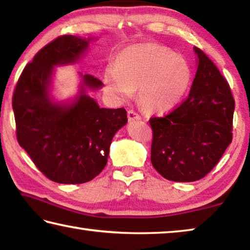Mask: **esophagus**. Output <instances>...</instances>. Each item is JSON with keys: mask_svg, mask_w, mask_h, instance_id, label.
Returning <instances> with one entry per match:
<instances>
[{"mask_svg": "<svg viewBox=\"0 0 250 250\" xmlns=\"http://www.w3.org/2000/svg\"><path fill=\"white\" fill-rule=\"evenodd\" d=\"M128 119H129V121L140 120V119H141V117L139 116L137 112H134L133 110H129V111H128Z\"/></svg>", "mask_w": 250, "mask_h": 250, "instance_id": "obj_1", "label": "esophagus"}]
</instances>
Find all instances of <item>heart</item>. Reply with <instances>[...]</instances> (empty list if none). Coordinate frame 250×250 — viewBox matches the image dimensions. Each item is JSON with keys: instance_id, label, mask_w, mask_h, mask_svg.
Listing matches in <instances>:
<instances>
[{"instance_id": "b5f03b06", "label": "heart", "mask_w": 250, "mask_h": 250, "mask_svg": "<svg viewBox=\"0 0 250 250\" xmlns=\"http://www.w3.org/2000/svg\"><path fill=\"white\" fill-rule=\"evenodd\" d=\"M191 79L186 59L155 43L126 47L118 56L117 65H109L104 76L110 94L119 100L130 99L135 88H140L141 105L152 113L174 109L188 91Z\"/></svg>"}]
</instances>
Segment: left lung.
<instances>
[{
  "label": "left lung",
  "mask_w": 250,
  "mask_h": 250,
  "mask_svg": "<svg viewBox=\"0 0 250 250\" xmlns=\"http://www.w3.org/2000/svg\"><path fill=\"white\" fill-rule=\"evenodd\" d=\"M197 71L188 98L163 118H151L152 166L164 179L201 180L222 158L232 139L235 101L214 62L194 47Z\"/></svg>",
  "instance_id": "left-lung-1"
}]
</instances>
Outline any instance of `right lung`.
Returning a JSON list of instances; mask_svg holds the SVG:
<instances>
[{
	"label": "right lung",
	"instance_id": "obj_1",
	"mask_svg": "<svg viewBox=\"0 0 250 250\" xmlns=\"http://www.w3.org/2000/svg\"><path fill=\"white\" fill-rule=\"evenodd\" d=\"M95 39L64 35L42 48L25 67L13 95L16 135L37 168L56 183L82 184L104 170L117 131L126 122L124 108H100L88 95L103 83L79 73L74 98L52 95L55 67L74 65Z\"/></svg>",
	"mask_w": 250,
	"mask_h": 250
}]
</instances>
